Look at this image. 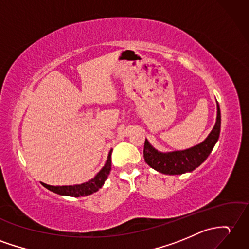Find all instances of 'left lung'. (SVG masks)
Instances as JSON below:
<instances>
[{
  "label": "left lung",
  "mask_w": 249,
  "mask_h": 249,
  "mask_svg": "<svg viewBox=\"0 0 249 249\" xmlns=\"http://www.w3.org/2000/svg\"><path fill=\"white\" fill-rule=\"evenodd\" d=\"M216 107V122L203 142L183 151L163 153L156 149L145 139L143 151L145 162L154 170L166 175H181L198 167L212 152L221 132V110L218 103Z\"/></svg>",
  "instance_id": "obj_1"
}]
</instances>
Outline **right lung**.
<instances>
[{"label": "right lung", "instance_id": "add662e5", "mask_svg": "<svg viewBox=\"0 0 249 249\" xmlns=\"http://www.w3.org/2000/svg\"><path fill=\"white\" fill-rule=\"evenodd\" d=\"M111 153L112 149H110V152L108 154L105 165H104L102 167V170L98 172L93 178L90 179L89 181L80 184H74V186H50V184L41 182L42 186L52 191V192L63 196L80 197V196L91 195L92 193L96 192V191H98L104 186L109 173L111 171Z\"/></svg>", "mask_w": 249, "mask_h": 249}]
</instances>
